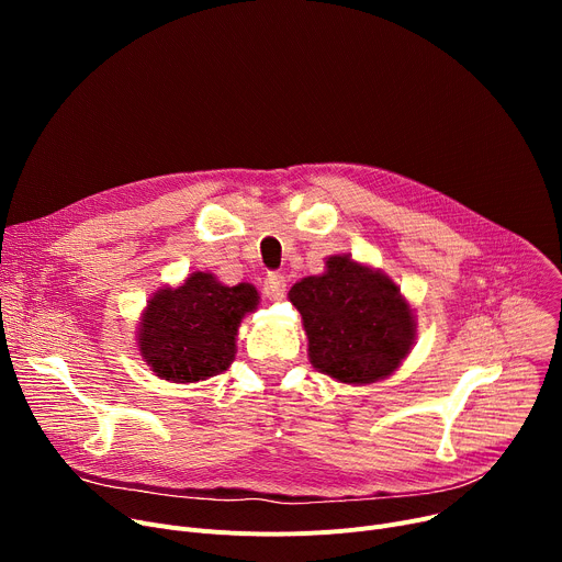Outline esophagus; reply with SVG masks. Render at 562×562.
Masks as SVG:
<instances>
[{"instance_id": "34e87169", "label": "esophagus", "mask_w": 562, "mask_h": 562, "mask_svg": "<svg viewBox=\"0 0 562 562\" xmlns=\"http://www.w3.org/2000/svg\"><path fill=\"white\" fill-rule=\"evenodd\" d=\"M261 286H263L266 299H271V301H282L286 293V280L282 273H269L263 278Z\"/></svg>"}]
</instances>
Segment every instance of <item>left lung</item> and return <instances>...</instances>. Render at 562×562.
Returning a JSON list of instances; mask_svg holds the SVG:
<instances>
[{
	"instance_id": "left-lung-1",
	"label": "left lung",
	"mask_w": 562,
	"mask_h": 562,
	"mask_svg": "<svg viewBox=\"0 0 562 562\" xmlns=\"http://www.w3.org/2000/svg\"><path fill=\"white\" fill-rule=\"evenodd\" d=\"M326 266V273L289 291L303 316L310 362L350 385L387 378L415 339V318L398 286L344 255L330 257Z\"/></svg>"
}]
</instances>
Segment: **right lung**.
Returning a JSON list of instances; mask_svg holds the SVG:
<instances>
[{
	"label": "right lung",
	"instance_id": "obj_1",
	"mask_svg": "<svg viewBox=\"0 0 562 562\" xmlns=\"http://www.w3.org/2000/svg\"><path fill=\"white\" fill-rule=\"evenodd\" d=\"M259 303L252 284L225 286L193 273L182 286L161 289L143 314L138 348L159 378L198 382L225 371L236 350L241 316Z\"/></svg>",
	"mask_w": 562,
	"mask_h": 562
}]
</instances>
